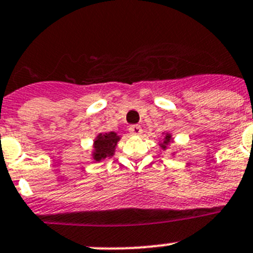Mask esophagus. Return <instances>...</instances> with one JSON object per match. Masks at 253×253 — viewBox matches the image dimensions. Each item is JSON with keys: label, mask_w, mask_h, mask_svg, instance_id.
<instances>
[{"label": "esophagus", "mask_w": 253, "mask_h": 253, "mask_svg": "<svg viewBox=\"0 0 253 253\" xmlns=\"http://www.w3.org/2000/svg\"><path fill=\"white\" fill-rule=\"evenodd\" d=\"M129 132H131L132 134H134V136H141L143 133V129L139 125H134V126L129 127Z\"/></svg>", "instance_id": "esophagus-1"}]
</instances>
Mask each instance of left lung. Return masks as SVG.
<instances>
[{
  "instance_id": "8db88e82",
  "label": "left lung",
  "mask_w": 253,
  "mask_h": 253,
  "mask_svg": "<svg viewBox=\"0 0 253 253\" xmlns=\"http://www.w3.org/2000/svg\"><path fill=\"white\" fill-rule=\"evenodd\" d=\"M170 142H171V134L167 133V134H165V138H164V141H163L162 144H160V147H162V149H167L168 144H169Z\"/></svg>"
}]
</instances>
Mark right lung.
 <instances>
[{"mask_svg":"<svg viewBox=\"0 0 253 253\" xmlns=\"http://www.w3.org/2000/svg\"><path fill=\"white\" fill-rule=\"evenodd\" d=\"M120 141V137L115 132H109V133H100L96 136L94 141V152L93 159L95 162L111 158L115 153V147L117 142Z\"/></svg>","mask_w":253,"mask_h":253,"instance_id":"right-lung-1","label":"right lung"}]
</instances>
